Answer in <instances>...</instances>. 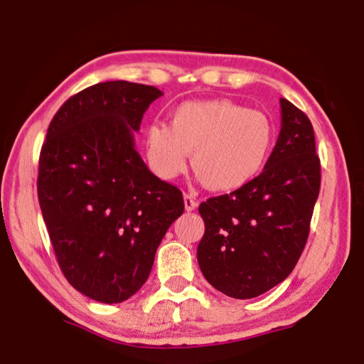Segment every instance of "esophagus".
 Here are the masks:
<instances>
[{"instance_id": "esophagus-1", "label": "esophagus", "mask_w": 364, "mask_h": 364, "mask_svg": "<svg viewBox=\"0 0 364 364\" xmlns=\"http://www.w3.org/2000/svg\"><path fill=\"white\" fill-rule=\"evenodd\" d=\"M198 208V201H196V198L193 196V194H184V209H186V211H194V209Z\"/></svg>"}]
</instances>
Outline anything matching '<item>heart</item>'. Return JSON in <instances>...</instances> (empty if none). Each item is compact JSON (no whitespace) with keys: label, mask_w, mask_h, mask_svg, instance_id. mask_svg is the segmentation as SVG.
Returning a JSON list of instances; mask_svg holds the SVG:
<instances>
[{"label":"heart","mask_w":364,"mask_h":364,"mask_svg":"<svg viewBox=\"0 0 364 364\" xmlns=\"http://www.w3.org/2000/svg\"><path fill=\"white\" fill-rule=\"evenodd\" d=\"M274 145V122L228 99L183 102L170 127L153 122L143 132L146 165L160 180L183 175L193 153L199 180L214 191H235L255 180Z\"/></svg>","instance_id":"1"}]
</instances>
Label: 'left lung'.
I'll return each instance as SVG.
<instances>
[{"label":"left lung","instance_id":"1","mask_svg":"<svg viewBox=\"0 0 364 364\" xmlns=\"http://www.w3.org/2000/svg\"><path fill=\"white\" fill-rule=\"evenodd\" d=\"M280 133L264 171L231 194L199 204L198 264L214 289L254 299L289 277L310 232L320 158L309 117L280 99Z\"/></svg>","mask_w":364,"mask_h":364}]
</instances>
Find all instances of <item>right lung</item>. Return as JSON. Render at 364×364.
I'll return each instance as SVG.
<instances>
[{"label":"right lung","instance_id":"add662e5","mask_svg":"<svg viewBox=\"0 0 364 364\" xmlns=\"http://www.w3.org/2000/svg\"><path fill=\"white\" fill-rule=\"evenodd\" d=\"M156 87L100 82L70 97L39 156L38 198L59 267L80 294L120 304L141 289L183 194L148 170L135 132Z\"/></svg>","mask_w":364,"mask_h":364}]
</instances>
